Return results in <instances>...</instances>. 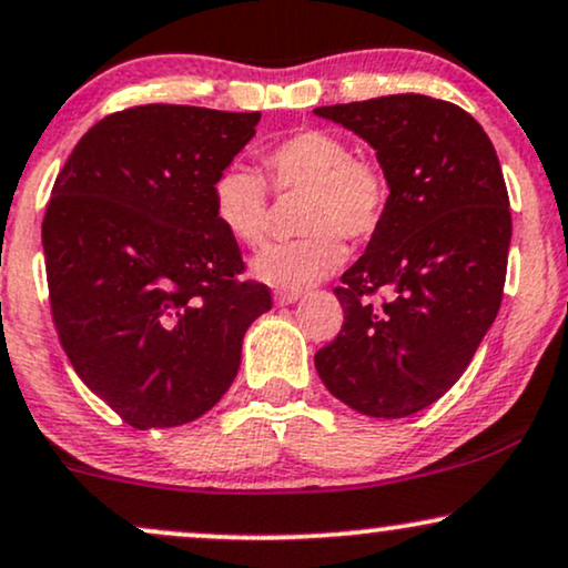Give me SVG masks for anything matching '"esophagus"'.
<instances>
[{
    "instance_id": "esophagus-1",
    "label": "esophagus",
    "mask_w": 568,
    "mask_h": 568,
    "mask_svg": "<svg viewBox=\"0 0 568 568\" xmlns=\"http://www.w3.org/2000/svg\"><path fill=\"white\" fill-rule=\"evenodd\" d=\"M298 296H302V293H298V291H283V288H280V291H275V304H277V306L293 304Z\"/></svg>"
}]
</instances>
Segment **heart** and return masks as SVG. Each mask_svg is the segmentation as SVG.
<instances>
[{"label": "heart", "mask_w": 568, "mask_h": 568, "mask_svg": "<svg viewBox=\"0 0 568 568\" xmlns=\"http://www.w3.org/2000/svg\"><path fill=\"white\" fill-rule=\"evenodd\" d=\"M270 186L275 195L302 193L298 241L256 258V275L277 288H304L338 270L346 258L341 237L365 243L384 224L392 184L378 163L354 155L331 129H298L258 153V174L222 169L211 182L214 216L235 243L262 248L270 232Z\"/></svg>", "instance_id": "obj_1"}]
</instances>
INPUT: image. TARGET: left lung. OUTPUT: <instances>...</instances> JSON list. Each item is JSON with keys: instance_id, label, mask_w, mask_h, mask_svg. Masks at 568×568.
Returning a JSON list of instances; mask_svg holds the SVG:
<instances>
[{"instance_id": "obj_1", "label": "left lung", "mask_w": 568, "mask_h": 568, "mask_svg": "<svg viewBox=\"0 0 568 568\" xmlns=\"http://www.w3.org/2000/svg\"><path fill=\"white\" fill-rule=\"evenodd\" d=\"M378 153L384 224L333 288L344 325L314 367L344 405L405 418L449 392L503 302L510 209L500 161L455 102L386 94L314 108Z\"/></svg>"}]
</instances>
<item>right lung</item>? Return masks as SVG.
I'll list each match as a JSON object with an SVG mask.
<instances>
[{"mask_svg": "<svg viewBox=\"0 0 568 568\" xmlns=\"http://www.w3.org/2000/svg\"><path fill=\"white\" fill-rule=\"evenodd\" d=\"M262 113L150 102L81 136L42 222L60 346L134 428H172L222 399L248 325L272 310L214 216L211 182Z\"/></svg>", "mask_w": 568, "mask_h": 568, "instance_id": "add662e5", "label": "right lung"}]
</instances>
